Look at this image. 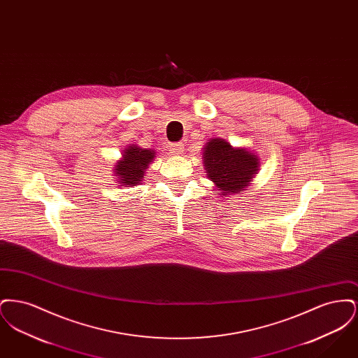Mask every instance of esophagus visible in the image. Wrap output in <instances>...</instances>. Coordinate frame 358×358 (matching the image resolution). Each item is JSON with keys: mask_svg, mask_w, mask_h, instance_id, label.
Masks as SVG:
<instances>
[{"mask_svg": "<svg viewBox=\"0 0 358 358\" xmlns=\"http://www.w3.org/2000/svg\"><path fill=\"white\" fill-rule=\"evenodd\" d=\"M184 152V145L182 143H174L171 146V153L174 155H180Z\"/></svg>", "mask_w": 358, "mask_h": 358, "instance_id": "obj_1", "label": "esophagus"}]
</instances>
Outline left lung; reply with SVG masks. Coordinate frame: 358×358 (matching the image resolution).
Masks as SVG:
<instances>
[{
	"label": "left lung",
	"instance_id": "8db88e82",
	"mask_svg": "<svg viewBox=\"0 0 358 358\" xmlns=\"http://www.w3.org/2000/svg\"><path fill=\"white\" fill-rule=\"evenodd\" d=\"M203 162L208 178L220 196L238 194L255 178L259 155L247 148H234L222 138H212L203 149Z\"/></svg>",
	"mask_w": 358,
	"mask_h": 358
}]
</instances>
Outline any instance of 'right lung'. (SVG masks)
Wrapping results in <instances>:
<instances>
[{
	"label": "right lung",
	"mask_w": 358,
	"mask_h": 358,
	"mask_svg": "<svg viewBox=\"0 0 358 358\" xmlns=\"http://www.w3.org/2000/svg\"><path fill=\"white\" fill-rule=\"evenodd\" d=\"M154 158L155 152L152 149H142L138 145L127 146L113 169L120 187L139 185Z\"/></svg>",
	"instance_id": "1"
}]
</instances>
